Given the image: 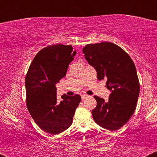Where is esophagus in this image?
I'll return each instance as SVG.
<instances>
[{"label": "esophagus", "mask_w": 157, "mask_h": 157, "mask_svg": "<svg viewBox=\"0 0 157 157\" xmlns=\"http://www.w3.org/2000/svg\"><path fill=\"white\" fill-rule=\"evenodd\" d=\"M88 97H89V95H87V94H82V97H82V100H85V99L87 98Z\"/></svg>", "instance_id": "1"}]
</instances>
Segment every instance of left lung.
<instances>
[{
    "label": "left lung",
    "mask_w": 157,
    "mask_h": 157,
    "mask_svg": "<svg viewBox=\"0 0 157 157\" xmlns=\"http://www.w3.org/2000/svg\"><path fill=\"white\" fill-rule=\"evenodd\" d=\"M82 52L96 69L97 79H106V87L111 91L107 102L94 97L97 100L91 111L94 120L107 130H118L132 117L137 103L140 82L134 62L122 48L110 42L88 44Z\"/></svg>",
    "instance_id": "1"
}]
</instances>
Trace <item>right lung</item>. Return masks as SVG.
Wrapping results in <instances>:
<instances>
[{"label": "right lung", "instance_id": "1", "mask_svg": "<svg viewBox=\"0 0 157 157\" xmlns=\"http://www.w3.org/2000/svg\"><path fill=\"white\" fill-rule=\"evenodd\" d=\"M75 55L71 45L48 46L36 55L27 71V109L36 124L50 134H60L70 127L81 101L78 94H63L58 102L56 94L55 84L66 76Z\"/></svg>", "mask_w": 157, "mask_h": 157}]
</instances>
